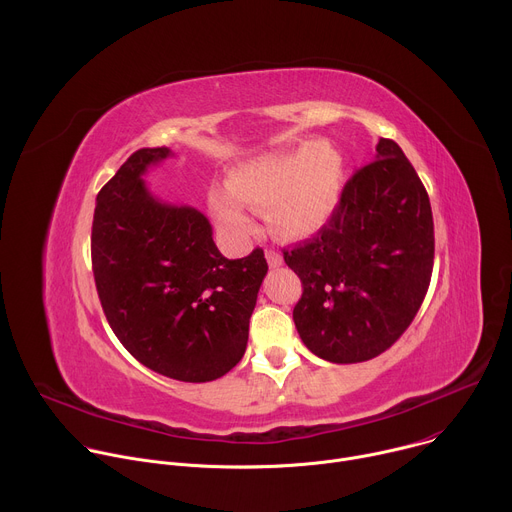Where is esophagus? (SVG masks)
Segmentation results:
<instances>
[{
    "label": "esophagus",
    "mask_w": 512,
    "mask_h": 512,
    "mask_svg": "<svg viewBox=\"0 0 512 512\" xmlns=\"http://www.w3.org/2000/svg\"><path fill=\"white\" fill-rule=\"evenodd\" d=\"M265 257H267V263H269L271 269H275V267H279L283 263V257L277 251H267Z\"/></svg>",
    "instance_id": "34e87169"
}]
</instances>
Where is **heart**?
Masks as SVG:
<instances>
[{"mask_svg":"<svg viewBox=\"0 0 512 512\" xmlns=\"http://www.w3.org/2000/svg\"><path fill=\"white\" fill-rule=\"evenodd\" d=\"M342 178V156L330 141H300L239 164L229 186H210L208 204L216 223L231 235L251 229L247 202L265 212L275 237L302 241L330 223Z\"/></svg>","mask_w":512,"mask_h":512,"instance_id":"1","label":"heart"}]
</instances>
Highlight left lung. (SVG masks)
<instances>
[{
    "instance_id": "left-lung-1",
    "label": "left lung",
    "mask_w": 512,
    "mask_h": 512,
    "mask_svg": "<svg viewBox=\"0 0 512 512\" xmlns=\"http://www.w3.org/2000/svg\"><path fill=\"white\" fill-rule=\"evenodd\" d=\"M283 259L302 279L294 322L316 356L362 362L397 342L427 294L433 216L393 139H379L375 162L346 182L330 223Z\"/></svg>"
}]
</instances>
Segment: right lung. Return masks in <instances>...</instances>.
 Returning <instances> with one entry per match:
<instances>
[{
  "label": "right lung",
  "instance_id": "add662e5",
  "mask_svg": "<svg viewBox=\"0 0 512 512\" xmlns=\"http://www.w3.org/2000/svg\"><path fill=\"white\" fill-rule=\"evenodd\" d=\"M170 156L137 150L97 194L93 273L107 322L133 358L164 377L206 383L243 358L267 261L259 247L223 257L200 210L150 192L143 174Z\"/></svg>",
  "mask_w": 512,
  "mask_h": 512
}]
</instances>
